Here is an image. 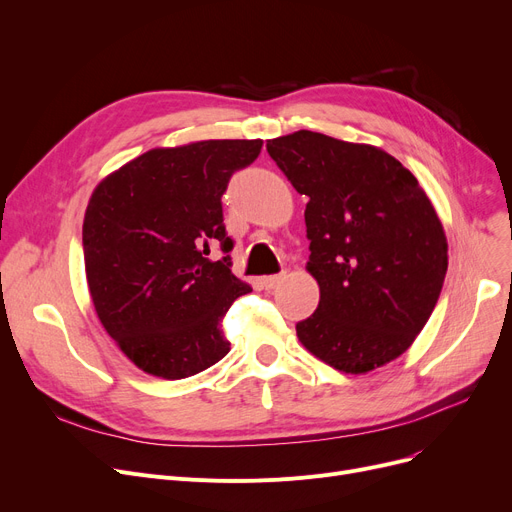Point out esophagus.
<instances>
[{
	"label": "esophagus",
	"instance_id": "obj_1",
	"mask_svg": "<svg viewBox=\"0 0 512 512\" xmlns=\"http://www.w3.org/2000/svg\"><path fill=\"white\" fill-rule=\"evenodd\" d=\"M282 274H276V276H265L263 280H261V284L267 288V290H272V288H276L280 282H282Z\"/></svg>",
	"mask_w": 512,
	"mask_h": 512
}]
</instances>
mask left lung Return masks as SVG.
<instances>
[{
    "instance_id": "obj_1",
    "label": "left lung",
    "mask_w": 512,
    "mask_h": 512,
    "mask_svg": "<svg viewBox=\"0 0 512 512\" xmlns=\"http://www.w3.org/2000/svg\"><path fill=\"white\" fill-rule=\"evenodd\" d=\"M267 153L305 195L315 313L297 324L309 353L344 373L400 357L432 315L448 242L417 178L390 153L299 130Z\"/></svg>"
}]
</instances>
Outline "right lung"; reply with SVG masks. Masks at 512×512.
I'll return each mask as SVG.
<instances>
[{
  "mask_svg": "<svg viewBox=\"0 0 512 512\" xmlns=\"http://www.w3.org/2000/svg\"><path fill=\"white\" fill-rule=\"evenodd\" d=\"M263 141H199L151 149L103 178L83 224L85 270L105 332L164 380L224 359L222 317L251 292L230 270L222 195ZM211 246L225 257L211 260Z\"/></svg>",
  "mask_w": 512,
  "mask_h": 512,
  "instance_id": "obj_1",
  "label": "right lung"
}]
</instances>
